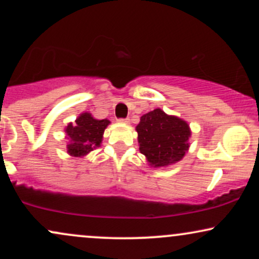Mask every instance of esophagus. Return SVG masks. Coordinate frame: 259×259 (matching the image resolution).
<instances>
[{"mask_svg":"<svg viewBox=\"0 0 259 259\" xmlns=\"http://www.w3.org/2000/svg\"><path fill=\"white\" fill-rule=\"evenodd\" d=\"M119 121H120L121 124H125V125H127V124H130L129 118H125V119H119Z\"/></svg>","mask_w":259,"mask_h":259,"instance_id":"obj_1","label":"esophagus"}]
</instances>
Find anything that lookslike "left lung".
<instances>
[{
	"instance_id": "8db88e82",
	"label": "left lung",
	"mask_w": 259,
	"mask_h": 259,
	"mask_svg": "<svg viewBox=\"0 0 259 259\" xmlns=\"http://www.w3.org/2000/svg\"><path fill=\"white\" fill-rule=\"evenodd\" d=\"M140 152L150 167L175 164L184 158L190 144L191 129L186 120L169 115L160 108L146 113L136 126Z\"/></svg>"
}]
</instances>
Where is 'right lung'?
I'll list each match as a JSON object with an SVG mask.
<instances>
[{"mask_svg":"<svg viewBox=\"0 0 259 259\" xmlns=\"http://www.w3.org/2000/svg\"><path fill=\"white\" fill-rule=\"evenodd\" d=\"M108 119H96L91 113L84 112L74 123L65 126L64 132L69 140L67 152L72 157H85L102 144L103 133L109 125Z\"/></svg>","mask_w":259,"mask_h":259,"instance_id":"right-lung-1","label":"right lung"}]
</instances>
